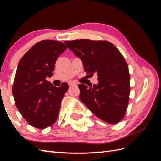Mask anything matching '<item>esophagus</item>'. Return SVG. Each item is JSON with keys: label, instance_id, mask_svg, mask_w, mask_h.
Returning <instances> with one entry per match:
<instances>
[{"label": "esophagus", "instance_id": "obj_1", "mask_svg": "<svg viewBox=\"0 0 161 161\" xmlns=\"http://www.w3.org/2000/svg\"><path fill=\"white\" fill-rule=\"evenodd\" d=\"M68 85H69V86H77V84L75 83V82H69L68 83Z\"/></svg>", "mask_w": 161, "mask_h": 161}]
</instances>
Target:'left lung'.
I'll return each instance as SVG.
<instances>
[{"label": "left lung", "mask_w": 161, "mask_h": 161, "mask_svg": "<svg viewBox=\"0 0 161 161\" xmlns=\"http://www.w3.org/2000/svg\"><path fill=\"white\" fill-rule=\"evenodd\" d=\"M65 44L82 61L86 74L98 76L97 85H78L80 100L102 120L111 125L120 122L130 94L129 68L121 53L107 41L77 39Z\"/></svg>", "instance_id": "left-lung-1"}]
</instances>
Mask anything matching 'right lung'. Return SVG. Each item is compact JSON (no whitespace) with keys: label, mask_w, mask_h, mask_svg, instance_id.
Instances as JSON below:
<instances>
[{"label":"right lung","mask_w":161,"mask_h":161,"mask_svg":"<svg viewBox=\"0 0 161 161\" xmlns=\"http://www.w3.org/2000/svg\"><path fill=\"white\" fill-rule=\"evenodd\" d=\"M66 48L59 41L43 40L19 61L12 94L20 114L34 127L44 129L51 126L59 116L68 84L64 82L55 87L46 78L53 76L56 61Z\"/></svg>","instance_id":"1"}]
</instances>
